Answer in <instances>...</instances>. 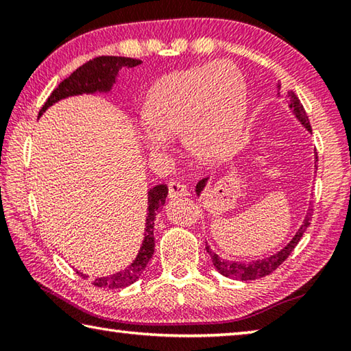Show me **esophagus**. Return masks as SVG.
I'll use <instances>...</instances> for the list:
<instances>
[{"label":"esophagus","mask_w":351,"mask_h":351,"mask_svg":"<svg viewBox=\"0 0 351 351\" xmlns=\"http://www.w3.org/2000/svg\"><path fill=\"white\" fill-rule=\"evenodd\" d=\"M187 195V189L184 184L178 182V181H170L169 182V198L175 199L178 197H186Z\"/></svg>","instance_id":"esophagus-1"}]
</instances>
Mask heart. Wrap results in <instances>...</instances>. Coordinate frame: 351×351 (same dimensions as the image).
<instances>
[{"label":"heart","mask_w":351,"mask_h":351,"mask_svg":"<svg viewBox=\"0 0 351 351\" xmlns=\"http://www.w3.org/2000/svg\"><path fill=\"white\" fill-rule=\"evenodd\" d=\"M246 83L229 62H213L167 74L156 82L144 104L147 127L142 141L152 153L167 138L181 134L193 158L213 162L224 158L241 133Z\"/></svg>","instance_id":"b5f03b06"}]
</instances>
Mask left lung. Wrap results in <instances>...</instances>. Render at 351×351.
I'll list each match as a JSON object with an SVG mask.
<instances>
[{"label":"left lung","mask_w":351,"mask_h":351,"mask_svg":"<svg viewBox=\"0 0 351 351\" xmlns=\"http://www.w3.org/2000/svg\"><path fill=\"white\" fill-rule=\"evenodd\" d=\"M277 91H278V94L285 93V97H287L289 106L293 108L295 117L299 119V121L302 122V125H304L308 130V132H311V125H310V121H308V116L305 112L304 105H302L300 100L294 96V93L293 91H283V86L280 85V83L277 85ZM206 182H207V178L201 180L197 184V190H195V192H197L198 195L203 192L204 187H206ZM310 221H311V213L308 212L305 219H304V224H302L299 230H297L295 235L293 237V240H291L288 245L282 249V251H278L277 254L271 255V257H266V258H261V260L246 261V263H243V261H230V260L219 258L218 255L212 251L210 246H207V245H206V251H207V254L210 255L212 263H213V266H215L219 274H223L224 277L235 278V280H255V278H261L265 276H269L272 271H276L278 266H280L283 261L289 257V254L294 251L297 243L300 241L302 235L305 234L306 228L310 226Z\"/></svg>","instance_id":"8db88e82"}]
</instances>
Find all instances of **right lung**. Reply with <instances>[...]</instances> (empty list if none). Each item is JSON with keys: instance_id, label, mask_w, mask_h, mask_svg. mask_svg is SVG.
<instances>
[{"instance_id": "1", "label": "right lung", "mask_w": 351, "mask_h": 351, "mask_svg": "<svg viewBox=\"0 0 351 351\" xmlns=\"http://www.w3.org/2000/svg\"><path fill=\"white\" fill-rule=\"evenodd\" d=\"M141 63L142 62L138 60V58L116 57V56L96 57L90 62L83 63L82 66L77 68L73 74L58 83V86L51 93V96L47 97L45 105L41 106L38 116H41V112L46 111L47 106L58 102L60 99L77 96V94L110 91L112 83L116 82V75L119 73V69L134 68ZM167 193H169V189L165 184H158V186L150 189V192H148V213H147L145 234H144L145 237L139 249V254L136 255L133 263L123 271L116 272V274L108 276V277L94 278L93 280L94 287L108 288V289L125 288L128 285L134 283L141 277V274L144 272L145 266L148 265V261H150L152 255L154 252V235H153L154 218H156V212L159 207L164 206ZM77 274H80V272H77Z\"/></svg>"}]
</instances>
